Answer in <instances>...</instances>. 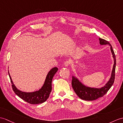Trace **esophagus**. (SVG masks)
Instances as JSON below:
<instances>
[{"label": "esophagus", "mask_w": 123, "mask_h": 123, "mask_svg": "<svg viewBox=\"0 0 123 123\" xmlns=\"http://www.w3.org/2000/svg\"><path fill=\"white\" fill-rule=\"evenodd\" d=\"M70 63H71V62H70V61H69V60L66 61H65V62H64V66L66 67H68L70 65Z\"/></svg>", "instance_id": "1"}]
</instances>
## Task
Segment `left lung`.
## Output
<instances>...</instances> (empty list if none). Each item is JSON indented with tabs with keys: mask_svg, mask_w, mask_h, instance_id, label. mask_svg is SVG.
Returning a JSON list of instances; mask_svg holds the SVG:
<instances>
[{
	"mask_svg": "<svg viewBox=\"0 0 123 123\" xmlns=\"http://www.w3.org/2000/svg\"><path fill=\"white\" fill-rule=\"evenodd\" d=\"M99 43L101 45L108 44L111 47V51L114 58V65L111 76L105 86L101 88H93L86 86L74 76H72V86L74 91L80 98L85 101H93L103 96L110 88L112 86L115 80V68H116V56L114 53L112 45L109 42L104 39L99 38Z\"/></svg>",
	"mask_w": 123,
	"mask_h": 123,
	"instance_id": "1",
	"label": "left lung"
}]
</instances>
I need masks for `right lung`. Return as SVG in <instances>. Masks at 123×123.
I'll return each mask as SVG.
<instances>
[{"instance_id":"right-lung-1","label":"right lung","mask_w":123,"mask_h":123,"mask_svg":"<svg viewBox=\"0 0 123 123\" xmlns=\"http://www.w3.org/2000/svg\"><path fill=\"white\" fill-rule=\"evenodd\" d=\"M58 70V68L56 67L52 68L48 73L42 87L39 90L33 92H24L17 89L11 78L9 71H8V74H9L11 83L12 84V90L16 95L28 103L38 104L46 101L49 97L50 94L52 90V79Z\"/></svg>"}]
</instances>
